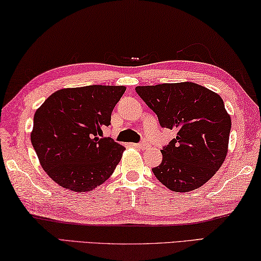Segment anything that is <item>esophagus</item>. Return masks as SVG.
<instances>
[{
    "mask_svg": "<svg viewBox=\"0 0 261 261\" xmlns=\"http://www.w3.org/2000/svg\"><path fill=\"white\" fill-rule=\"evenodd\" d=\"M134 147H135V148H139V149H145V148L148 147V144L145 143V142H141V143L134 144Z\"/></svg>",
    "mask_w": 261,
    "mask_h": 261,
    "instance_id": "34e87169",
    "label": "esophagus"
}]
</instances>
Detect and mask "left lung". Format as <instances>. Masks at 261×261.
<instances>
[{"label":"left lung","instance_id":"left-lung-1","mask_svg":"<svg viewBox=\"0 0 261 261\" xmlns=\"http://www.w3.org/2000/svg\"><path fill=\"white\" fill-rule=\"evenodd\" d=\"M136 93L176 138L163 147L154 176L172 191L199 188L225 161L231 120L222 98L193 82L139 86Z\"/></svg>","mask_w":261,"mask_h":261}]
</instances>
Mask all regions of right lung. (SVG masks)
<instances>
[{"label": "right lung", "instance_id": "right-lung-1", "mask_svg": "<svg viewBox=\"0 0 261 261\" xmlns=\"http://www.w3.org/2000/svg\"><path fill=\"white\" fill-rule=\"evenodd\" d=\"M125 90L102 85L61 89L36 110L32 145L43 170L63 188L90 191L116 170L125 148L102 135Z\"/></svg>", "mask_w": 261, "mask_h": 261}]
</instances>
